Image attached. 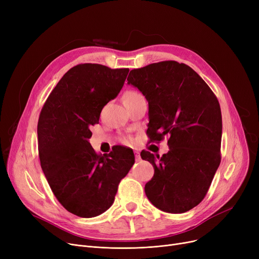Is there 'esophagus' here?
<instances>
[{"mask_svg": "<svg viewBox=\"0 0 259 259\" xmlns=\"http://www.w3.org/2000/svg\"><path fill=\"white\" fill-rule=\"evenodd\" d=\"M134 154H135V159H137V160H140V159H141V155H140V152H139V151H135Z\"/></svg>", "mask_w": 259, "mask_h": 259, "instance_id": "1", "label": "esophagus"}]
</instances>
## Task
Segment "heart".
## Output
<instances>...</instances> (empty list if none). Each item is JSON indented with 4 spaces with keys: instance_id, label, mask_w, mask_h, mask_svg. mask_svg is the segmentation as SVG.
<instances>
[{
    "instance_id": "obj_1",
    "label": "heart",
    "mask_w": 259,
    "mask_h": 259,
    "mask_svg": "<svg viewBox=\"0 0 259 259\" xmlns=\"http://www.w3.org/2000/svg\"><path fill=\"white\" fill-rule=\"evenodd\" d=\"M138 94H140V93L135 92V91H128L124 94V97L122 98H131V97H134V95H138Z\"/></svg>"
}]
</instances>
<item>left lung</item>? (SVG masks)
<instances>
[{
  "label": "left lung",
  "mask_w": 259,
  "mask_h": 259,
  "mask_svg": "<svg viewBox=\"0 0 259 259\" xmlns=\"http://www.w3.org/2000/svg\"><path fill=\"white\" fill-rule=\"evenodd\" d=\"M128 84L149 103L147 135L168 139L159 157L142 151L154 168L145 186L148 199L168 213H184L205 198L221 164L222 111L216 95L191 67L175 61L153 63L130 71Z\"/></svg>",
  "instance_id": "left-lung-1"
}]
</instances>
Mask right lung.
I'll use <instances>...</instances> for the list:
<instances>
[{
    "label": "right lung",
    "mask_w": 259,
    "mask_h": 259,
    "mask_svg": "<svg viewBox=\"0 0 259 259\" xmlns=\"http://www.w3.org/2000/svg\"><path fill=\"white\" fill-rule=\"evenodd\" d=\"M128 68L79 64L49 94L37 122L40 167L54 196L70 213L90 219L112 206L119 182L135 158L117 146L98 154L89 143L104 106L117 97Z\"/></svg>",
    "instance_id": "1"
}]
</instances>
